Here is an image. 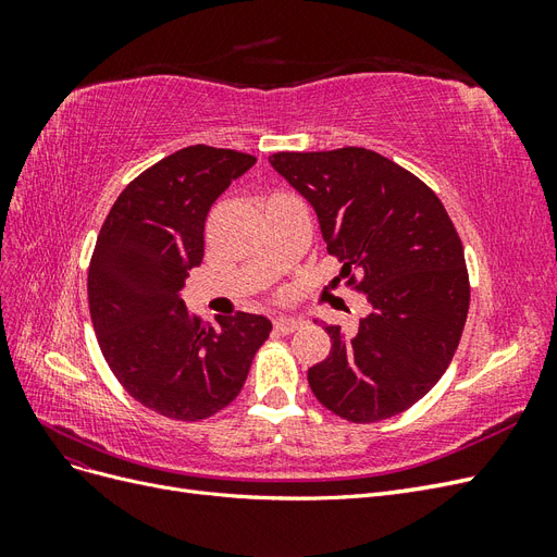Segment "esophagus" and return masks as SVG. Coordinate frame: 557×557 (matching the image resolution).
Returning <instances> with one entry per match:
<instances>
[{
	"label": "esophagus",
	"mask_w": 557,
	"mask_h": 557,
	"mask_svg": "<svg viewBox=\"0 0 557 557\" xmlns=\"http://www.w3.org/2000/svg\"><path fill=\"white\" fill-rule=\"evenodd\" d=\"M301 325H305V320L297 318V315H278V318H274V330L281 332V334H293Z\"/></svg>",
	"instance_id": "1"
}]
</instances>
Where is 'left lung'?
<instances>
[{
  "label": "left lung",
  "mask_w": 557,
  "mask_h": 557,
  "mask_svg": "<svg viewBox=\"0 0 557 557\" xmlns=\"http://www.w3.org/2000/svg\"><path fill=\"white\" fill-rule=\"evenodd\" d=\"M269 162L307 197L327 252L372 305L356 332L325 325L330 356L309 369L315 399L350 423L407 411L444 376L469 311L465 250L442 199L358 146Z\"/></svg>",
  "instance_id": "8db88e82"
}]
</instances>
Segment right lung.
Returning <instances> with one entry per match:
<instances>
[{
	"label": "right lung",
	"instance_id": "right-lung-1",
	"mask_svg": "<svg viewBox=\"0 0 557 557\" xmlns=\"http://www.w3.org/2000/svg\"><path fill=\"white\" fill-rule=\"evenodd\" d=\"M256 158L188 146L148 166L115 199L88 269L90 318L113 376L150 411L205 420L242 393L272 323L234 313L221 327L188 313L181 290L205 258V221Z\"/></svg>",
	"mask_w": 557,
	"mask_h": 557
}]
</instances>
